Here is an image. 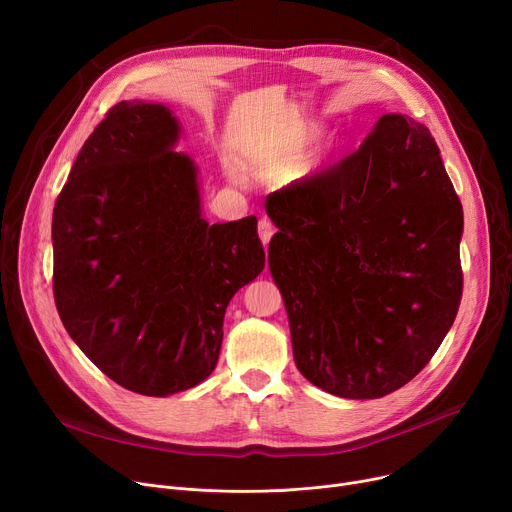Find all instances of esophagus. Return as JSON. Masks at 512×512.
Listing matches in <instances>:
<instances>
[{
    "instance_id": "obj_1",
    "label": "esophagus",
    "mask_w": 512,
    "mask_h": 512,
    "mask_svg": "<svg viewBox=\"0 0 512 512\" xmlns=\"http://www.w3.org/2000/svg\"><path fill=\"white\" fill-rule=\"evenodd\" d=\"M274 232H276V228H274V224L270 220H261L259 222V238H261L263 245H267V242L272 240Z\"/></svg>"
}]
</instances>
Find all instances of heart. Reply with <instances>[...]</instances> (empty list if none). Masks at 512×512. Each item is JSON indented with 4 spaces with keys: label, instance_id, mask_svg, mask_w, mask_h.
Here are the masks:
<instances>
[{
    "label": "heart",
    "instance_id": "1",
    "mask_svg": "<svg viewBox=\"0 0 512 512\" xmlns=\"http://www.w3.org/2000/svg\"><path fill=\"white\" fill-rule=\"evenodd\" d=\"M321 134V126L317 122H301L290 134L278 143L267 147H242L238 151V161L242 168L265 172V174H278L286 172L294 161H297L303 151L317 141Z\"/></svg>",
    "mask_w": 512,
    "mask_h": 512
}]
</instances>
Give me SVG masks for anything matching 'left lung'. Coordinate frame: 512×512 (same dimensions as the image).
<instances>
[{
	"label": "left lung",
	"instance_id": "left-lung-1",
	"mask_svg": "<svg viewBox=\"0 0 512 512\" xmlns=\"http://www.w3.org/2000/svg\"><path fill=\"white\" fill-rule=\"evenodd\" d=\"M294 363L334 396L411 382L461 305L463 207L423 124L378 120L336 166L265 199Z\"/></svg>",
	"mask_w": 512,
	"mask_h": 512
}]
</instances>
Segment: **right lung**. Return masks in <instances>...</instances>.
I'll list each match as a JSON object with an SVG mask.
<instances>
[{
  "instance_id": "obj_1",
  "label": "right lung",
  "mask_w": 512,
  "mask_h": 512,
  "mask_svg": "<svg viewBox=\"0 0 512 512\" xmlns=\"http://www.w3.org/2000/svg\"><path fill=\"white\" fill-rule=\"evenodd\" d=\"M166 105L120 101L80 149L53 207V299L110 380L168 396L209 378L224 313L265 267L257 218L209 226L197 168Z\"/></svg>"
}]
</instances>
